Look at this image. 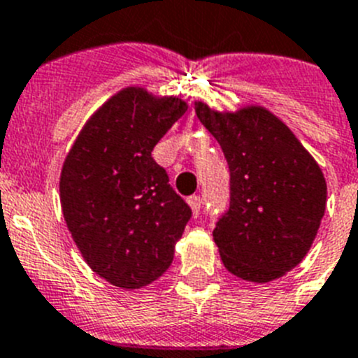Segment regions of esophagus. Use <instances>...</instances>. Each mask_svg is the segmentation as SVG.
Segmentation results:
<instances>
[{"label":"esophagus","instance_id":"esophagus-1","mask_svg":"<svg viewBox=\"0 0 358 358\" xmlns=\"http://www.w3.org/2000/svg\"><path fill=\"white\" fill-rule=\"evenodd\" d=\"M187 203H189V207H191V210H192V216H198V213H200V209H201L200 196H191L187 200Z\"/></svg>","mask_w":358,"mask_h":358}]
</instances>
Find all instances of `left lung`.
I'll list each match as a JSON object with an SVG mask.
<instances>
[{"instance_id": "1", "label": "left lung", "mask_w": 358, "mask_h": 358, "mask_svg": "<svg viewBox=\"0 0 358 358\" xmlns=\"http://www.w3.org/2000/svg\"><path fill=\"white\" fill-rule=\"evenodd\" d=\"M198 119L231 169V205L213 231L236 278L268 282L308 254L326 210V180L290 127L263 106L216 111L196 101Z\"/></svg>"}]
</instances>
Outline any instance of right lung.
<instances>
[{
  "mask_svg": "<svg viewBox=\"0 0 358 358\" xmlns=\"http://www.w3.org/2000/svg\"><path fill=\"white\" fill-rule=\"evenodd\" d=\"M185 111L180 97L127 86L86 120L64 158V222L90 268L113 287H148L173 263L191 209L151 151Z\"/></svg>",
  "mask_w": 358,
  "mask_h": 358,
  "instance_id": "obj_1",
  "label": "right lung"
}]
</instances>
